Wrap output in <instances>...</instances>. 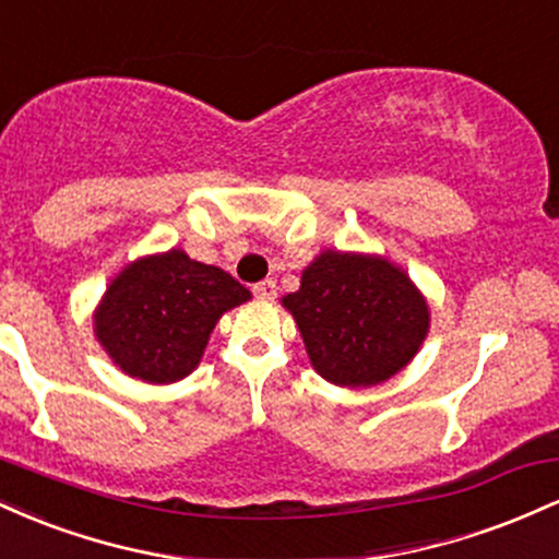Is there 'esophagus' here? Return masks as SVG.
<instances>
[{"label": "esophagus", "mask_w": 559, "mask_h": 559, "mask_svg": "<svg viewBox=\"0 0 559 559\" xmlns=\"http://www.w3.org/2000/svg\"><path fill=\"white\" fill-rule=\"evenodd\" d=\"M252 292H254V297H260V299H273L275 294H278V286H275L273 278H265V281H260V284H254Z\"/></svg>", "instance_id": "esophagus-1"}]
</instances>
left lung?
<instances>
[{"label":"left lung","instance_id":"1","mask_svg":"<svg viewBox=\"0 0 559 559\" xmlns=\"http://www.w3.org/2000/svg\"><path fill=\"white\" fill-rule=\"evenodd\" d=\"M307 355L336 386H376L415 357L428 305L389 260L323 252L284 299Z\"/></svg>","mask_w":559,"mask_h":559}]
</instances>
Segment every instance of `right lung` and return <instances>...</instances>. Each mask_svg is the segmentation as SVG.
Returning a JSON list of instances; mask_svg holds the SVG:
<instances>
[{"instance_id":"obj_1","label":"right lung","mask_w":559,"mask_h":559,"mask_svg":"<svg viewBox=\"0 0 559 559\" xmlns=\"http://www.w3.org/2000/svg\"><path fill=\"white\" fill-rule=\"evenodd\" d=\"M249 297L234 275L170 249L112 281L94 320L96 338L123 373L173 383L197 368L223 312Z\"/></svg>"}]
</instances>
